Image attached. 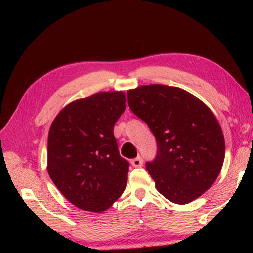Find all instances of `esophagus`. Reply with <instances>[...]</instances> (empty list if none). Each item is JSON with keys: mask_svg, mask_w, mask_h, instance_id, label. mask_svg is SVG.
Instances as JSON below:
<instances>
[{"mask_svg": "<svg viewBox=\"0 0 253 253\" xmlns=\"http://www.w3.org/2000/svg\"><path fill=\"white\" fill-rule=\"evenodd\" d=\"M130 164L134 166V168H140L143 165V158L140 156H137L134 160H131Z\"/></svg>", "mask_w": 253, "mask_h": 253, "instance_id": "34e87169", "label": "esophagus"}]
</instances>
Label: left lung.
<instances>
[{"label": "left lung", "mask_w": 253, "mask_h": 253, "mask_svg": "<svg viewBox=\"0 0 253 253\" xmlns=\"http://www.w3.org/2000/svg\"><path fill=\"white\" fill-rule=\"evenodd\" d=\"M127 97L156 138V157L146 169L157 191L177 204L198 199L215 182L224 161V137L211 109L183 89L163 84L142 85Z\"/></svg>", "instance_id": "obj_1"}]
</instances>
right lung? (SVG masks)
<instances>
[{"label": "right lung", "instance_id": "1", "mask_svg": "<svg viewBox=\"0 0 253 253\" xmlns=\"http://www.w3.org/2000/svg\"><path fill=\"white\" fill-rule=\"evenodd\" d=\"M125 102L122 91L96 93L70 102L51 124L48 173L62 195L84 211L104 212L125 191L129 163L114 136Z\"/></svg>", "mask_w": 253, "mask_h": 253}]
</instances>
